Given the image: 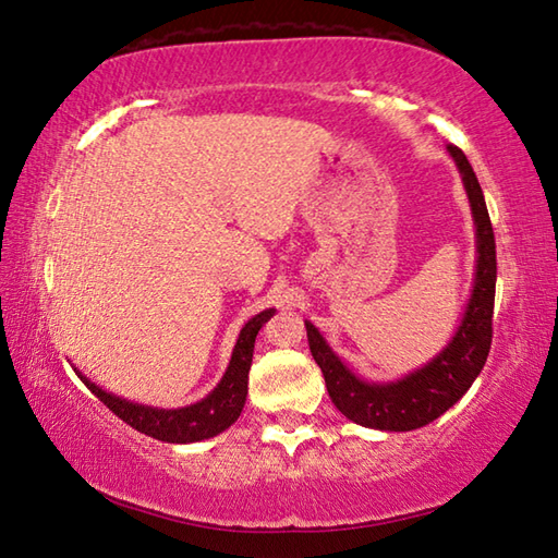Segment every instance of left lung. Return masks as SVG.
<instances>
[{
    "label": "left lung",
    "instance_id": "8db88e82",
    "mask_svg": "<svg viewBox=\"0 0 558 558\" xmlns=\"http://www.w3.org/2000/svg\"><path fill=\"white\" fill-rule=\"evenodd\" d=\"M447 153L464 184L476 230L474 283H471L464 313L449 342L427 364L405 376L391 378V381H372L354 374L350 364L328 344L325 335L306 320L313 360L320 366L335 408L362 427L410 433V429L429 425L469 391L488 360L493 301H496V238H493L486 198L466 155L454 145H447Z\"/></svg>",
    "mask_w": 558,
    "mask_h": 558
}]
</instances>
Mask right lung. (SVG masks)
<instances>
[{"mask_svg": "<svg viewBox=\"0 0 558 558\" xmlns=\"http://www.w3.org/2000/svg\"><path fill=\"white\" fill-rule=\"evenodd\" d=\"M275 308H267L243 325L240 330L233 354L226 366V374L220 376V381L211 393H206L202 401L184 408H155L143 405L121 398L99 384H94L89 376H84L77 366L75 372L82 378V384L107 405L111 413L119 415L123 423L138 429V433L160 439V442L170 445H189V442H202V439H211L223 433L235 423L245 408L247 398V374L252 366V352H255V338L262 325H265Z\"/></svg>", "mask_w": 558, "mask_h": 558, "instance_id": "obj_1", "label": "right lung"}]
</instances>
